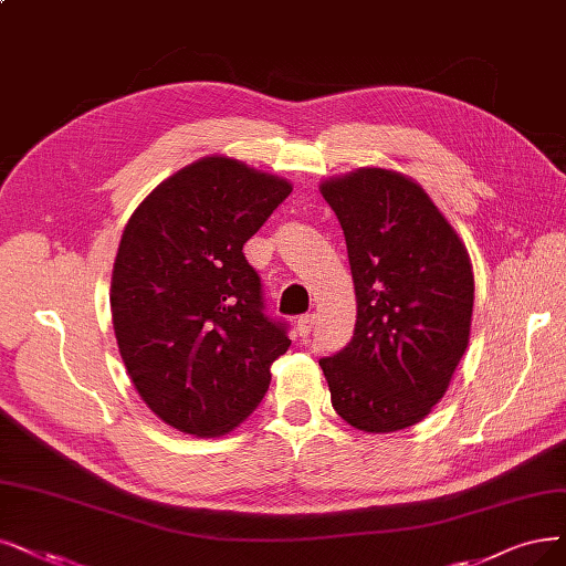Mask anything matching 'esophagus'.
I'll return each instance as SVG.
<instances>
[{
	"mask_svg": "<svg viewBox=\"0 0 566 566\" xmlns=\"http://www.w3.org/2000/svg\"><path fill=\"white\" fill-rule=\"evenodd\" d=\"M315 322H317V317H315V315H303V317H298L296 328H298V333H301L303 338H305V336H310V331L315 328Z\"/></svg>",
	"mask_w": 566,
	"mask_h": 566,
	"instance_id": "1",
	"label": "esophagus"
}]
</instances>
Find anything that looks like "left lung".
I'll return each mask as SVG.
<instances>
[{
    "label": "left lung",
    "instance_id": "8db88e82",
    "mask_svg": "<svg viewBox=\"0 0 566 566\" xmlns=\"http://www.w3.org/2000/svg\"><path fill=\"white\" fill-rule=\"evenodd\" d=\"M357 294L352 340L319 359L347 424L389 433L422 422L462 361L473 315L467 247L412 179L361 170L326 179Z\"/></svg>",
    "mask_w": 566,
    "mask_h": 566
}]
</instances>
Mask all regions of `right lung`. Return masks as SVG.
Segmentation results:
<instances>
[{"instance_id":"add662e5","label":"right lung","mask_w":566,"mask_h":566,"mask_svg":"<svg viewBox=\"0 0 566 566\" xmlns=\"http://www.w3.org/2000/svg\"><path fill=\"white\" fill-rule=\"evenodd\" d=\"M289 193L286 179L209 156L158 184L125 226L114 333L142 401L165 424L223 436L265 396L289 326L265 315L242 247Z\"/></svg>"}]
</instances>
